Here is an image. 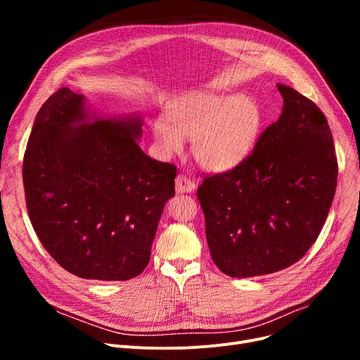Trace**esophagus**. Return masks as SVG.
I'll return each mask as SVG.
<instances>
[{"instance_id":"obj_1","label":"esophagus","mask_w":360,"mask_h":360,"mask_svg":"<svg viewBox=\"0 0 360 360\" xmlns=\"http://www.w3.org/2000/svg\"><path fill=\"white\" fill-rule=\"evenodd\" d=\"M175 190L178 194L193 193L195 190V184L185 175H178L175 179Z\"/></svg>"}]
</instances>
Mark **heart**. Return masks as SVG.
Wrapping results in <instances>:
<instances>
[{
    "label": "heart",
    "instance_id": "1",
    "mask_svg": "<svg viewBox=\"0 0 360 360\" xmlns=\"http://www.w3.org/2000/svg\"><path fill=\"white\" fill-rule=\"evenodd\" d=\"M264 113L251 94L193 93L166 106V118L151 122L155 150L163 159L179 155L193 140L195 162L210 172H228L252 151Z\"/></svg>",
    "mask_w": 360,
    "mask_h": 360
}]
</instances>
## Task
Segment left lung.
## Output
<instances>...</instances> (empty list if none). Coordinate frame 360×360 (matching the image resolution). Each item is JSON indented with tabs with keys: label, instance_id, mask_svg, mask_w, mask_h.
Here are the masks:
<instances>
[{
	"label": "left lung",
	"instance_id": "obj_1",
	"mask_svg": "<svg viewBox=\"0 0 360 360\" xmlns=\"http://www.w3.org/2000/svg\"><path fill=\"white\" fill-rule=\"evenodd\" d=\"M277 89L281 115L252 155L205 178L197 191L212 258L236 278L271 274L304 257L335 194L338 166L327 118L295 89Z\"/></svg>",
	"mask_w": 360,
	"mask_h": 360
}]
</instances>
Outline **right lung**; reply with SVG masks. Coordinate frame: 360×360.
<instances>
[{
	"mask_svg": "<svg viewBox=\"0 0 360 360\" xmlns=\"http://www.w3.org/2000/svg\"><path fill=\"white\" fill-rule=\"evenodd\" d=\"M140 113L102 117L61 87L34 118L23 160L27 212L44 248L82 278L125 281L150 261L176 169L139 147Z\"/></svg>",
	"mask_w": 360,
	"mask_h": 360,
	"instance_id": "right-lung-1",
	"label": "right lung"
}]
</instances>
